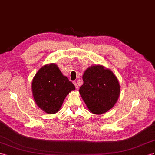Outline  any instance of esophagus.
Returning a JSON list of instances; mask_svg holds the SVG:
<instances>
[{
    "label": "esophagus",
    "mask_w": 155,
    "mask_h": 155,
    "mask_svg": "<svg viewBox=\"0 0 155 155\" xmlns=\"http://www.w3.org/2000/svg\"><path fill=\"white\" fill-rule=\"evenodd\" d=\"M74 86H75V87H76V89H78V87H79V86H78V84H77V82H74Z\"/></svg>",
    "instance_id": "1"
}]
</instances>
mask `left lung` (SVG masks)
I'll list each match as a JSON object with an SVG mask.
<instances>
[{
  "label": "left lung",
  "mask_w": 155,
  "mask_h": 155,
  "mask_svg": "<svg viewBox=\"0 0 155 155\" xmlns=\"http://www.w3.org/2000/svg\"><path fill=\"white\" fill-rule=\"evenodd\" d=\"M82 79L79 92L90 112L100 115L114 107L120 95V85L111 70L101 65H91Z\"/></svg>",
  "instance_id": "obj_1"
}]
</instances>
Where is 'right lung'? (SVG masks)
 I'll return each instance as SVG.
<instances>
[{
	"label": "right lung",
	"instance_id": "right-lung-1",
	"mask_svg": "<svg viewBox=\"0 0 155 155\" xmlns=\"http://www.w3.org/2000/svg\"><path fill=\"white\" fill-rule=\"evenodd\" d=\"M75 90L73 84L61 73L54 63L43 65L35 74L32 82L34 99L47 114L58 112L69 94Z\"/></svg>",
	"mask_w": 155,
	"mask_h": 155
}]
</instances>
